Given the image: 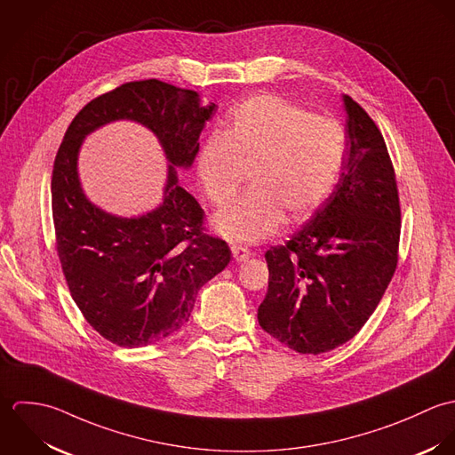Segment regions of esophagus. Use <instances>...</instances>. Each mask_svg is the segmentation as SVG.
<instances>
[{
  "label": "esophagus",
  "mask_w": 455,
  "mask_h": 455,
  "mask_svg": "<svg viewBox=\"0 0 455 455\" xmlns=\"http://www.w3.org/2000/svg\"><path fill=\"white\" fill-rule=\"evenodd\" d=\"M232 255H234V260H235L237 264H241V262H246V260L251 257V251H250L248 248H244V246L234 244V246H232Z\"/></svg>",
  "instance_id": "1"
}]
</instances>
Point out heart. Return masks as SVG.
<instances>
[{"label": "heart", "mask_w": 455, "mask_h": 455, "mask_svg": "<svg viewBox=\"0 0 455 455\" xmlns=\"http://www.w3.org/2000/svg\"><path fill=\"white\" fill-rule=\"evenodd\" d=\"M345 162L341 126L277 94L241 103L225 133H212L200 148L196 172L216 205L250 189L221 209L214 230L234 243H259L288 221L313 212L338 182Z\"/></svg>", "instance_id": "heart-1"}]
</instances>
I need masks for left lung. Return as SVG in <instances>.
Listing matches in <instances>:
<instances>
[{"label":"left lung","instance_id":"1","mask_svg":"<svg viewBox=\"0 0 455 455\" xmlns=\"http://www.w3.org/2000/svg\"><path fill=\"white\" fill-rule=\"evenodd\" d=\"M343 101L348 151L339 182L286 244L266 253L269 288L259 323L299 354L318 355L350 341L397 266L394 167L374 121L350 96Z\"/></svg>","mask_w":455,"mask_h":455}]
</instances>
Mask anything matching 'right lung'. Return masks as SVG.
<instances>
[{
    "instance_id": "add662e5",
    "label": "right lung",
    "mask_w": 455,
    "mask_h": 455,
    "mask_svg": "<svg viewBox=\"0 0 455 455\" xmlns=\"http://www.w3.org/2000/svg\"><path fill=\"white\" fill-rule=\"evenodd\" d=\"M214 108L198 92L156 79L126 83L92 100L58 149L51 195L60 262L88 323L117 347H146L180 331L198 290L230 262L228 244L204 234V209L178 180ZM124 118L153 131L170 162L163 204L132 219L94 206L76 169L84 139Z\"/></svg>"
}]
</instances>
